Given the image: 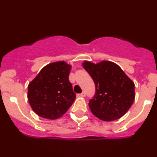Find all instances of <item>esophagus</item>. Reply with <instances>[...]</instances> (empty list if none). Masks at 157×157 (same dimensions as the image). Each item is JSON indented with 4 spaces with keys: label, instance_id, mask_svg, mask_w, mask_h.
I'll return each mask as SVG.
<instances>
[{
    "label": "esophagus",
    "instance_id": "esophagus-1",
    "mask_svg": "<svg viewBox=\"0 0 157 157\" xmlns=\"http://www.w3.org/2000/svg\"><path fill=\"white\" fill-rule=\"evenodd\" d=\"M80 96L82 97H86V93H85V92H82V93L80 94Z\"/></svg>",
    "mask_w": 157,
    "mask_h": 157
}]
</instances>
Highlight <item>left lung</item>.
<instances>
[{
	"label": "left lung",
	"mask_w": 157,
	"mask_h": 157,
	"mask_svg": "<svg viewBox=\"0 0 157 157\" xmlns=\"http://www.w3.org/2000/svg\"><path fill=\"white\" fill-rule=\"evenodd\" d=\"M82 66L95 83V94L88 103L92 113L105 121L121 118L135 99L134 82L113 62L85 61Z\"/></svg>",
	"instance_id": "left-lung-1"
}]
</instances>
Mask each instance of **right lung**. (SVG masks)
Listing matches in <instances>:
<instances>
[{"instance_id": "1", "label": "right lung", "mask_w": 157, "mask_h": 157, "mask_svg": "<svg viewBox=\"0 0 157 157\" xmlns=\"http://www.w3.org/2000/svg\"><path fill=\"white\" fill-rule=\"evenodd\" d=\"M71 66L64 61L47 65L28 85V99L38 116L57 119L71 106L76 98L69 80Z\"/></svg>"}]
</instances>
